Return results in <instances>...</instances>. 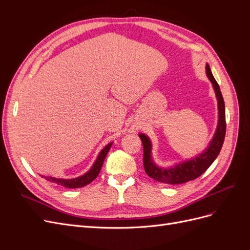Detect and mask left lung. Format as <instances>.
Instances as JSON below:
<instances>
[{"mask_svg": "<svg viewBox=\"0 0 250 250\" xmlns=\"http://www.w3.org/2000/svg\"><path fill=\"white\" fill-rule=\"evenodd\" d=\"M207 77L213 85L218 104V123L213 138L202 152L188 160H184L169 167L156 165L152 156V142L145 133H139L144 148V169L148 176L166 185H180L199 177L214 163L222 148L225 138V106L224 100L217 81L210 72L208 63L206 64Z\"/></svg>", "mask_w": 250, "mask_h": 250, "instance_id": "8db88e82", "label": "left lung"}]
</instances>
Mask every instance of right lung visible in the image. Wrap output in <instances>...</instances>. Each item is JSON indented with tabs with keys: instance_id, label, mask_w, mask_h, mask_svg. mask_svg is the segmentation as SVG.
I'll return each instance as SVG.
<instances>
[{
	"instance_id": "right-lung-1",
	"label": "right lung",
	"mask_w": 250,
	"mask_h": 250,
	"mask_svg": "<svg viewBox=\"0 0 250 250\" xmlns=\"http://www.w3.org/2000/svg\"><path fill=\"white\" fill-rule=\"evenodd\" d=\"M112 143L113 142L108 143L107 145L100 151L99 154H98V156L96 157V161L92 165V167H90V169L80 176L73 177V178H57V177L44 176V175H41V176L46 180L50 181V183L56 184L58 186H62L67 188H78L85 187L88 184L92 183V181L95 180L96 177L99 175L103 162L105 160V157H106L110 147L112 146Z\"/></svg>"
}]
</instances>
